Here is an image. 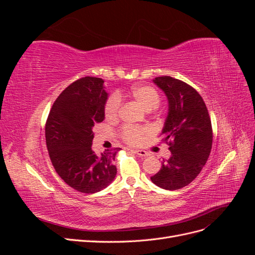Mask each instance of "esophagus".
<instances>
[{
  "label": "esophagus",
  "mask_w": 255,
  "mask_h": 255,
  "mask_svg": "<svg viewBox=\"0 0 255 255\" xmlns=\"http://www.w3.org/2000/svg\"><path fill=\"white\" fill-rule=\"evenodd\" d=\"M135 154H137V155H139V156H141V157H145V156H148L149 155V153L146 152V151H144V150H132Z\"/></svg>",
  "instance_id": "esophagus-1"
}]
</instances>
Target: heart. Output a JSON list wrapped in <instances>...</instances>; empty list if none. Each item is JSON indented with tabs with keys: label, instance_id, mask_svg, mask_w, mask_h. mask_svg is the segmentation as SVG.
Masks as SVG:
<instances>
[{
	"label": "heart",
	"instance_id": "obj_1",
	"mask_svg": "<svg viewBox=\"0 0 255 255\" xmlns=\"http://www.w3.org/2000/svg\"><path fill=\"white\" fill-rule=\"evenodd\" d=\"M130 96L135 101L139 104L142 109L146 112H150L156 109L159 104L160 98L158 92L153 87L146 86V85H139L135 86L130 90ZM122 105V100L119 95H112L105 103V117L107 120L114 121L118 118L120 109ZM149 132L148 128L139 127H126L122 130L123 139L132 144L140 143L143 139V136Z\"/></svg>",
	"mask_w": 255,
	"mask_h": 255
}]
</instances>
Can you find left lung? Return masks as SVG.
Instances as JSON below:
<instances>
[{"instance_id": "left-lung-1", "label": "left lung", "mask_w": 255, "mask_h": 255, "mask_svg": "<svg viewBox=\"0 0 255 255\" xmlns=\"http://www.w3.org/2000/svg\"><path fill=\"white\" fill-rule=\"evenodd\" d=\"M153 83L168 100V115L161 129L171 155L163 159L157 173L151 176L156 186L166 190L185 187L196 179L210 156L213 130L202 97L188 84L171 76H159Z\"/></svg>"}]
</instances>
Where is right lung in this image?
<instances>
[{"label":"right lung","instance_id":"right-lung-1","mask_svg":"<svg viewBox=\"0 0 255 255\" xmlns=\"http://www.w3.org/2000/svg\"><path fill=\"white\" fill-rule=\"evenodd\" d=\"M109 94L104 81L85 76L68 86L54 102L45 125V141L52 164L69 186L83 194H95L115 180L114 165L120 148L92 151L96 123L105 119Z\"/></svg>","mask_w":255,"mask_h":255}]
</instances>
